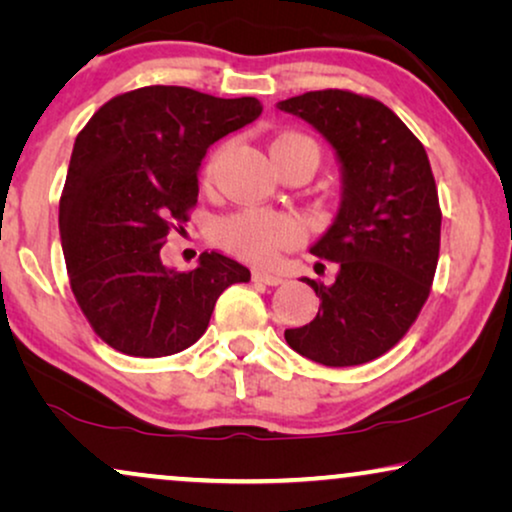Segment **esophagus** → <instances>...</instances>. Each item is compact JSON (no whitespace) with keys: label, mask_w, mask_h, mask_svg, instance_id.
Masks as SVG:
<instances>
[{"label":"esophagus","mask_w":512,"mask_h":512,"mask_svg":"<svg viewBox=\"0 0 512 512\" xmlns=\"http://www.w3.org/2000/svg\"><path fill=\"white\" fill-rule=\"evenodd\" d=\"M251 277H254V282H258V284H268V286H277V284L284 282V277L272 275V272H261V270H256Z\"/></svg>","instance_id":"1"}]
</instances>
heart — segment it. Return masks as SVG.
I'll return each mask as SVG.
<instances>
[{
  "instance_id": "1",
  "label": "heart",
  "mask_w": 512,
  "mask_h": 512,
  "mask_svg": "<svg viewBox=\"0 0 512 512\" xmlns=\"http://www.w3.org/2000/svg\"><path fill=\"white\" fill-rule=\"evenodd\" d=\"M270 153L272 156H277V153H303L314 167L319 160L317 144L303 135H284L275 139ZM300 235H303V230L291 216L261 212V209H247V212L226 216L216 223V240L228 251H233L235 256L251 263L275 261L279 251L296 247Z\"/></svg>"
}]
</instances>
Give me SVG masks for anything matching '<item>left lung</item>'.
Segmentation results:
<instances>
[{
	"instance_id": "1",
	"label": "left lung",
	"mask_w": 512,
	"mask_h": 512,
	"mask_svg": "<svg viewBox=\"0 0 512 512\" xmlns=\"http://www.w3.org/2000/svg\"><path fill=\"white\" fill-rule=\"evenodd\" d=\"M277 109L310 123L333 146L342 174L338 214L310 249L338 265V275L331 286L305 279L319 312L284 338L321 366H361L389 352L429 298L443 219L429 156L373 97L314 90Z\"/></svg>"
}]
</instances>
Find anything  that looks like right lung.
I'll list each match as a JSON object with an SVG mask.
<instances>
[{
    "mask_svg": "<svg viewBox=\"0 0 512 512\" xmlns=\"http://www.w3.org/2000/svg\"><path fill=\"white\" fill-rule=\"evenodd\" d=\"M256 97L223 100L146 86L109 100L74 142L60 240L74 298L95 333L130 356H170L207 331L216 300L251 272L205 251L198 268L160 261L172 221L198 202L207 149L261 116Z\"/></svg>",
    "mask_w": 512,
    "mask_h": 512,
    "instance_id": "add662e5",
    "label": "right lung"
}]
</instances>
